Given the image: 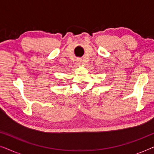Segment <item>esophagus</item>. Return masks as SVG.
Returning a JSON list of instances; mask_svg holds the SVG:
<instances>
[{
  "label": "esophagus",
  "mask_w": 154,
  "mask_h": 154,
  "mask_svg": "<svg viewBox=\"0 0 154 154\" xmlns=\"http://www.w3.org/2000/svg\"><path fill=\"white\" fill-rule=\"evenodd\" d=\"M76 62H77L78 64H81V63H82V60H81V59H78V60H76Z\"/></svg>",
  "instance_id": "obj_1"
}]
</instances>
